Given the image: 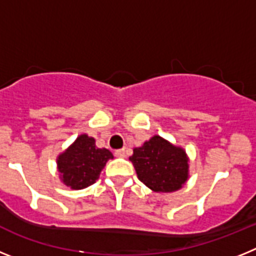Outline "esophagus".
<instances>
[{"label":"esophagus","instance_id":"esophagus-1","mask_svg":"<svg viewBox=\"0 0 256 256\" xmlns=\"http://www.w3.org/2000/svg\"><path fill=\"white\" fill-rule=\"evenodd\" d=\"M126 155V148H120V150L115 151V156H118V158H124Z\"/></svg>","mask_w":256,"mask_h":256}]
</instances>
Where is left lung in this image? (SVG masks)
<instances>
[{
	"mask_svg": "<svg viewBox=\"0 0 256 256\" xmlns=\"http://www.w3.org/2000/svg\"><path fill=\"white\" fill-rule=\"evenodd\" d=\"M130 160L138 180L154 192L178 191L190 177L186 150L160 136H154L141 148H133Z\"/></svg>",
	"mask_w": 256,
	"mask_h": 256,
	"instance_id": "obj_1",
	"label": "left lung"
}]
</instances>
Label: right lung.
I'll use <instances>...</instances> for the list:
<instances>
[{
  "label": "right lung",
  "mask_w": 256,
  "mask_h": 256,
  "mask_svg": "<svg viewBox=\"0 0 256 256\" xmlns=\"http://www.w3.org/2000/svg\"><path fill=\"white\" fill-rule=\"evenodd\" d=\"M112 158L108 148H98L94 137L83 133L56 159L61 182L72 190L91 186Z\"/></svg>",
  "instance_id": "right-lung-1"
}]
</instances>
